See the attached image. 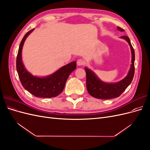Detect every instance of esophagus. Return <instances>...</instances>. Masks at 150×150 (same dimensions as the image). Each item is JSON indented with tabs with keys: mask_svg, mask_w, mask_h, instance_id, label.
<instances>
[{
	"mask_svg": "<svg viewBox=\"0 0 150 150\" xmlns=\"http://www.w3.org/2000/svg\"><path fill=\"white\" fill-rule=\"evenodd\" d=\"M84 64H85V61L83 59H81L77 61V64L78 66H83L84 65Z\"/></svg>",
	"mask_w": 150,
	"mask_h": 150,
	"instance_id": "1",
	"label": "esophagus"
}]
</instances>
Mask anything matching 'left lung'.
<instances>
[{"label":"left lung","mask_w":150,"mask_h":150,"mask_svg":"<svg viewBox=\"0 0 150 150\" xmlns=\"http://www.w3.org/2000/svg\"><path fill=\"white\" fill-rule=\"evenodd\" d=\"M117 29L120 31H124V29L117 27ZM127 40L130 46L131 54H132V64L128 76L120 82L116 83L108 84L99 80L94 72L85 67L86 73V87L89 94L95 98L100 99H108L119 97L123 93L128 86L131 84L134 74V51L128 37L126 35L121 36Z\"/></svg>","instance_id":"left-lung-1"}]
</instances>
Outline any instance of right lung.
<instances>
[{"label": "right lung", "instance_id": "obj_1", "mask_svg": "<svg viewBox=\"0 0 150 150\" xmlns=\"http://www.w3.org/2000/svg\"><path fill=\"white\" fill-rule=\"evenodd\" d=\"M34 29L28 31L22 39L18 51L16 68L22 86L38 98H54L59 95L64 88L66 81L76 68V62H72L46 78H37L26 71L22 62V49L27 37Z\"/></svg>", "mask_w": 150, "mask_h": 150}]
</instances>
